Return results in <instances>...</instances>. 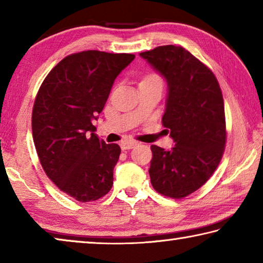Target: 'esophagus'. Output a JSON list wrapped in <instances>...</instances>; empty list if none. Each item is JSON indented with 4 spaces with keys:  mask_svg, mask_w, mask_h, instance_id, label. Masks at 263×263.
<instances>
[{
    "mask_svg": "<svg viewBox=\"0 0 263 263\" xmlns=\"http://www.w3.org/2000/svg\"><path fill=\"white\" fill-rule=\"evenodd\" d=\"M138 145L137 141H123L121 144V147L123 151H126V149H131L135 147V146Z\"/></svg>",
    "mask_w": 263,
    "mask_h": 263,
    "instance_id": "34e87169",
    "label": "esophagus"
}]
</instances>
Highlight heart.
I'll use <instances>...</instances> for the list:
<instances>
[{"instance_id":"b5f03b06","label":"heart","mask_w":263,"mask_h":263,"mask_svg":"<svg viewBox=\"0 0 263 263\" xmlns=\"http://www.w3.org/2000/svg\"><path fill=\"white\" fill-rule=\"evenodd\" d=\"M142 81H160V79L158 75L148 74V75H146L144 79H142Z\"/></svg>"}]
</instances>
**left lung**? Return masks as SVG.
Listing matches in <instances>:
<instances>
[{
    "instance_id": "1",
    "label": "left lung",
    "mask_w": 263,
    "mask_h": 263,
    "mask_svg": "<svg viewBox=\"0 0 263 263\" xmlns=\"http://www.w3.org/2000/svg\"><path fill=\"white\" fill-rule=\"evenodd\" d=\"M140 57L167 80L168 95L162 125L175 146H151L149 177L153 188L180 199L210 179L226 142L225 109L215 74L181 46L164 45Z\"/></svg>"
}]
</instances>
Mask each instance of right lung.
<instances>
[{
  "mask_svg": "<svg viewBox=\"0 0 263 263\" xmlns=\"http://www.w3.org/2000/svg\"><path fill=\"white\" fill-rule=\"evenodd\" d=\"M135 59L128 53L83 51L64 58L44 80L32 110L39 161L53 183L79 202L110 191L121 147L95 135L115 79Z\"/></svg>",
  "mask_w": 263,
  "mask_h": 263,
  "instance_id": "1",
  "label": "right lung"
}]
</instances>
